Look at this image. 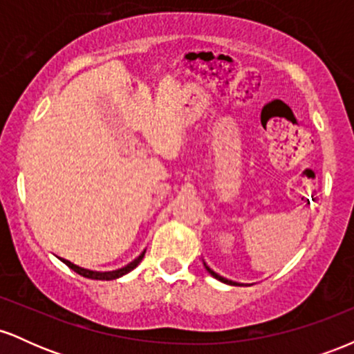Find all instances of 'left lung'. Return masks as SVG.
Segmentation results:
<instances>
[{
    "label": "left lung",
    "mask_w": 354,
    "mask_h": 354,
    "mask_svg": "<svg viewBox=\"0 0 354 354\" xmlns=\"http://www.w3.org/2000/svg\"><path fill=\"white\" fill-rule=\"evenodd\" d=\"M205 268H206V271H208V273L213 276V278H216V279H219V281H223V283H226V284H234L233 281H231V279H226V278H223V276H219L218 273H214V271L211 270V268L206 265V263H205Z\"/></svg>",
    "instance_id": "8db88e82"
}]
</instances>
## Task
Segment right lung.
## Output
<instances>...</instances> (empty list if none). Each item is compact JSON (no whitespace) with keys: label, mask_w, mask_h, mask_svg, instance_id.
<instances>
[{"label":"right lung","mask_w":354,"mask_h":354,"mask_svg":"<svg viewBox=\"0 0 354 354\" xmlns=\"http://www.w3.org/2000/svg\"><path fill=\"white\" fill-rule=\"evenodd\" d=\"M145 253H146V251H143V253L138 256L135 261H131V263H129V265H126L124 268H120V270H115V271H104V273H103V271H93V270H86V268H81V266H78V265H75V263L68 261V259H64V258H59V259L64 263V265L70 266L73 271H76V273H78V274L84 276V278H89V279H101V281H111V279L121 278V276L128 274L129 271L135 270V268L141 263V259H143Z\"/></svg>","instance_id":"1"}]
</instances>
